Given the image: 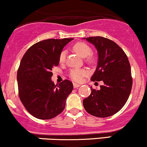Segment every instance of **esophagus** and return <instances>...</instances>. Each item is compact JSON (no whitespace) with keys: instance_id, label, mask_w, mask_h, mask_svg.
Instances as JSON below:
<instances>
[{"instance_id":"esophagus-1","label":"esophagus","mask_w":147,"mask_h":147,"mask_svg":"<svg viewBox=\"0 0 147 147\" xmlns=\"http://www.w3.org/2000/svg\"><path fill=\"white\" fill-rule=\"evenodd\" d=\"M73 84H74V88H77V87H80V84L76 83V82H74Z\"/></svg>"}]
</instances>
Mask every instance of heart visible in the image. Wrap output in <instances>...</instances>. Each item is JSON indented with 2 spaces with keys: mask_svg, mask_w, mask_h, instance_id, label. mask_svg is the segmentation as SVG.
Here are the masks:
<instances>
[{
  "mask_svg": "<svg viewBox=\"0 0 147 147\" xmlns=\"http://www.w3.org/2000/svg\"><path fill=\"white\" fill-rule=\"evenodd\" d=\"M74 51L79 54L82 58H86L88 56L87 61L92 62L94 60L92 56H89L91 53V48L87 44L83 42H79L76 43L73 47ZM66 59V51H63L60 53L59 57V61L60 63H63ZM87 74L86 70L82 69H73L70 71L69 76L72 80L76 82H80L82 78Z\"/></svg>",
  "mask_w": 147,
  "mask_h": 147,
  "instance_id": "heart-1",
  "label": "heart"
}]
</instances>
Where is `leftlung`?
Masks as SVG:
<instances>
[{
    "label": "left lung",
    "instance_id": "left-lung-1",
    "mask_svg": "<svg viewBox=\"0 0 147 147\" xmlns=\"http://www.w3.org/2000/svg\"><path fill=\"white\" fill-rule=\"evenodd\" d=\"M98 51V62L91 81H103L99 90L91 88L83 106L89 114L98 118L114 115L127 102L133 79L130 63L125 51L111 40L101 36L86 38Z\"/></svg>",
    "mask_w": 147,
    "mask_h": 147
}]
</instances>
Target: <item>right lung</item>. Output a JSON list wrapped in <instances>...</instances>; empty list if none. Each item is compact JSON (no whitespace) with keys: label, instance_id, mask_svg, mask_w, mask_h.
<instances>
[{"label":"right lung","instance_id":"add662e5","mask_svg":"<svg viewBox=\"0 0 147 147\" xmlns=\"http://www.w3.org/2000/svg\"><path fill=\"white\" fill-rule=\"evenodd\" d=\"M74 38L47 39L26 51L17 72L18 95L27 111L36 118L49 120L59 115L73 90L71 81L58 84L51 80L53 67L59 65L62 50Z\"/></svg>","mask_w":147,"mask_h":147}]
</instances>
